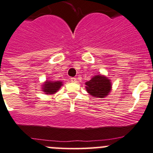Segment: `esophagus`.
<instances>
[{
    "instance_id": "obj_1",
    "label": "esophagus",
    "mask_w": 153,
    "mask_h": 153,
    "mask_svg": "<svg viewBox=\"0 0 153 153\" xmlns=\"http://www.w3.org/2000/svg\"><path fill=\"white\" fill-rule=\"evenodd\" d=\"M70 80H71V81L73 82V83H76V82H77L76 78H70Z\"/></svg>"
}]
</instances>
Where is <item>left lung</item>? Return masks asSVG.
Listing matches in <instances>:
<instances>
[{"label": "left lung", "mask_w": 153, "mask_h": 153, "mask_svg": "<svg viewBox=\"0 0 153 153\" xmlns=\"http://www.w3.org/2000/svg\"><path fill=\"white\" fill-rule=\"evenodd\" d=\"M86 91L96 97H106L111 89L110 80L103 75H96L86 83Z\"/></svg>", "instance_id": "1"}]
</instances>
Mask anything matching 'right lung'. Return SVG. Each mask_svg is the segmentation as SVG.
<instances>
[{
	"label": "right lung",
	"instance_id": "obj_1",
	"mask_svg": "<svg viewBox=\"0 0 153 153\" xmlns=\"http://www.w3.org/2000/svg\"><path fill=\"white\" fill-rule=\"evenodd\" d=\"M62 85L61 81H47L44 84L43 90L46 94H53L60 89Z\"/></svg>",
	"mask_w": 153,
	"mask_h": 153
}]
</instances>
